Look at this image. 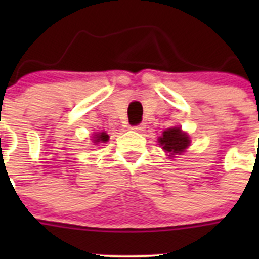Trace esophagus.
Returning a JSON list of instances; mask_svg holds the SVG:
<instances>
[{
	"label": "esophagus",
	"mask_w": 259,
	"mask_h": 259,
	"mask_svg": "<svg viewBox=\"0 0 259 259\" xmlns=\"http://www.w3.org/2000/svg\"><path fill=\"white\" fill-rule=\"evenodd\" d=\"M144 128H145V124H139V125H134V127H131V130L135 132H141L144 131Z\"/></svg>",
	"instance_id": "34e87169"
}]
</instances>
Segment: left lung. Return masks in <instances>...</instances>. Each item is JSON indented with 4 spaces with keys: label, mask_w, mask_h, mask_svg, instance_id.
Returning a JSON list of instances; mask_svg holds the SVG:
<instances>
[{
    "label": "left lung",
    "mask_w": 259,
    "mask_h": 259,
    "mask_svg": "<svg viewBox=\"0 0 259 259\" xmlns=\"http://www.w3.org/2000/svg\"><path fill=\"white\" fill-rule=\"evenodd\" d=\"M158 143L164 152L170 153V157L175 154H182L191 145L189 135L182 131V128L172 127L163 131L161 137H158Z\"/></svg>",
    "instance_id": "8db88e82"
}]
</instances>
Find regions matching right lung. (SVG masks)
Returning a JSON list of instances; mask_svg holds the SVG:
<instances>
[{"mask_svg":"<svg viewBox=\"0 0 259 259\" xmlns=\"http://www.w3.org/2000/svg\"><path fill=\"white\" fill-rule=\"evenodd\" d=\"M109 140V135L106 132H96L93 136V143L100 144V143H106Z\"/></svg>","mask_w":259,"mask_h":259,"instance_id":"1","label":"right lung"}]
</instances>
